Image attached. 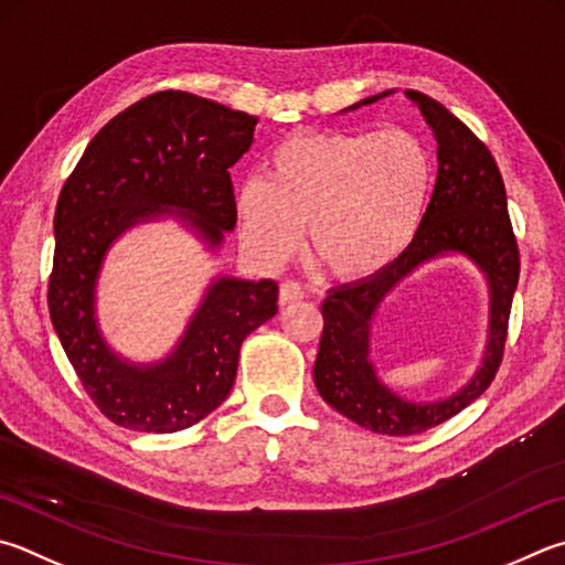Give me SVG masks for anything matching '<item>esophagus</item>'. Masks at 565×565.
<instances>
[{
  "label": "esophagus",
  "mask_w": 565,
  "mask_h": 565,
  "mask_svg": "<svg viewBox=\"0 0 565 565\" xmlns=\"http://www.w3.org/2000/svg\"><path fill=\"white\" fill-rule=\"evenodd\" d=\"M303 299V286L299 281H284L279 286V306H291Z\"/></svg>",
  "instance_id": "esophagus-1"
}]
</instances>
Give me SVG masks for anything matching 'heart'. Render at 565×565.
<instances>
[{
  "label": "heart",
  "instance_id": "1",
  "mask_svg": "<svg viewBox=\"0 0 565 565\" xmlns=\"http://www.w3.org/2000/svg\"><path fill=\"white\" fill-rule=\"evenodd\" d=\"M433 160L407 130L301 132L276 146L269 182L237 192L249 254L281 266L301 247L303 227L335 279L367 281L403 256L423 222Z\"/></svg>",
  "mask_w": 565,
  "mask_h": 565
}]
</instances>
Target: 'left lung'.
<instances>
[{"label": "left lung", "instance_id": "8db88e82", "mask_svg": "<svg viewBox=\"0 0 565 565\" xmlns=\"http://www.w3.org/2000/svg\"><path fill=\"white\" fill-rule=\"evenodd\" d=\"M395 88L363 98L341 113L377 104ZM405 98L423 113L437 140V182L433 200L409 249L387 271L367 281L335 286L321 303L323 333L313 383L318 395L338 413L377 435L407 437L443 425L484 393L494 381L507 343L511 299L519 284V249L511 232L507 190L497 160L484 142L455 113L419 90ZM457 255L482 274L490 294L488 343L482 361L455 394L415 401L397 394L380 376L370 358L374 316L384 301L423 265Z\"/></svg>", "mask_w": 565, "mask_h": 565}]
</instances>
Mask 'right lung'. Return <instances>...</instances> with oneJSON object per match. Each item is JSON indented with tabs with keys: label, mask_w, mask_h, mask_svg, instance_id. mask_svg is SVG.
Masks as SVG:
<instances>
[{
	"label": "right lung",
	"mask_w": 565,
	"mask_h": 565,
	"mask_svg": "<svg viewBox=\"0 0 565 565\" xmlns=\"http://www.w3.org/2000/svg\"><path fill=\"white\" fill-rule=\"evenodd\" d=\"M256 122L217 100L160 90L98 130L58 194L51 323L110 423L160 435L200 423L230 395L244 338L279 311L276 281L214 274L156 361L118 353L98 318L108 252L132 230L172 222L217 259L237 224L230 168L252 148Z\"/></svg>",
	"instance_id": "right-lung-1"
}]
</instances>
